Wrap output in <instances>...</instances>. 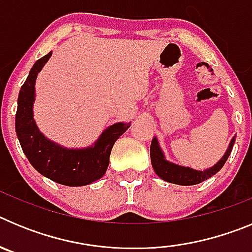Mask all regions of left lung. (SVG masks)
<instances>
[{"label":"left lung","instance_id":"1","mask_svg":"<svg viewBox=\"0 0 252 252\" xmlns=\"http://www.w3.org/2000/svg\"><path fill=\"white\" fill-rule=\"evenodd\" d=\"M235 141L236 136H233L231 139L230 145L227 148L223 157L218 160L215 165L202 171L168 161L165 159V155L162 153L161 148H160L159 141H158L157 137H154L150 146L151 165H153L154 171L157 173L158 177L161 178L165 182H168V183L178 184V186H194V184H199L202 182H204V180L208 179V178L213 177L216 173L221 170L222 166L224 165V162L227 161V159L230 157Z\"/></svg>","mask_w":252,"mask_h":252}]
</instances>
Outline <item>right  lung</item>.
<instances>
[{"label":"right lung","mask_w":252,"mask_h":252,"mask_svg":"<svg viewBox=\"0 0 252 252\" xmlns=\"http://www.w3.org/2000/svg\"><path fill=\"white\" fill-rule=\"evenodd\" d=\"M50 57L51 51L37 60L20 90L15 121L17 137L24 154L40 174L63 186H88L103 177L113 144L126 132L131 122L111 125L92 146L84 149H66L44 136L35 122L32 108L37 74Z\"/></svg>","instance_id":"1"}]
</instances>
